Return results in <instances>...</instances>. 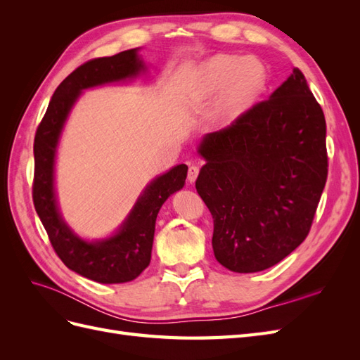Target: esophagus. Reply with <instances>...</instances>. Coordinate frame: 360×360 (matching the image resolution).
<instances>
[{
  "instance_id": "obj_1",
  "label": "esophagus",
  "mask_w": 360,
  "mask_h": 360,
  "mask_svg": "<svg viewBox=\"0 0 360 360\" xmlns=\"http://www.w3.org/2000/svg\"><path fill=\"white\" fill-rule=\"evenodd\" d=\"M198 172H200V168L197 165H191L189 169H188V181L193 183L195 180H197Z\"/></svg>"
}]
</instances>
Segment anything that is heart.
<instances>
[{
	"mask_svg": "<svg viewBox=\"0 0 360 360\" xmlns=\"http://www.w3.org/2000/svg\"><path fill=\"white\" fill-rule=\"evenodd\" d=\"M266 85L267 72L259 60L222 53L201 66L197 96L205 102L217 101L222 96L219 118L224 124H233L259 101Z\"/></svg>",
	"mask_w": 360,
	"mask_h": 360,
	"instance_id": "b5f03b06",
	"label": "heart"
}]
</instances>
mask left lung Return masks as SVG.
Listing matches in <instances>:
<instances>
[{"instance_id":"obj_1","label":"left lung","mask_w":360,"mask_h":360,"mask_svg":"<svg viewBox=\"0 0 360 360\" xmlns=\"http://www.w3.org/2000/svg\"><path fill=\"white\" fill-rule=\"evenodd\" d=\"M195 181L216 259L237 274L278 264L307 238L328 179L326 120L307 79H288L198 147Z\"/></svg>"}]
</instances>
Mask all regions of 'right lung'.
Listing matches in <instances>:
<instances>
[{"instance_id": "add662e5", "label": "right lung", "mask_w": 360, "mask_h": 360, "mask_svg": "<svg viewBox=\"0 0 360 360\" xmlns=\"http://www.w3.org/2000/svg\"><path fill=\"white\" fill-rule=\"evenodd\" d=\"M139 48L112 57L84 63L53 93L34 138V183L32 201L60 259L76 274L101 284H122L138 278L150 264L156 217L169 195L184 186L188 167L181 163L162 174L139 195L134 209L115 234L101 240H84L64 222L58 209L56 158L64 123L75 102L86 89L136 78L147 70Z\"/></svg>"}]
</instances>
